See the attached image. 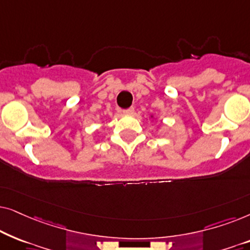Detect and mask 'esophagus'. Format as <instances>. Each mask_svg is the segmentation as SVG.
Masks as SVG:
<instances>
[{
	"label": "esophagus",
	"mask_w": 250,
	"mask_h": 250,
	"mask_svg": "<svg viewBox=\"0 0 250 250\" xmlns=\"http://www.w3.org/2000/svg\"><path fill=\"white\" fill-rule=\"evenodd\" d=\"M122 112H123V114H125V115H132L133 112H134V108L131 107L128 109H124V110H122Z\"/></svg>",
	"instance_id": "obj_1"
}]
</instances>
